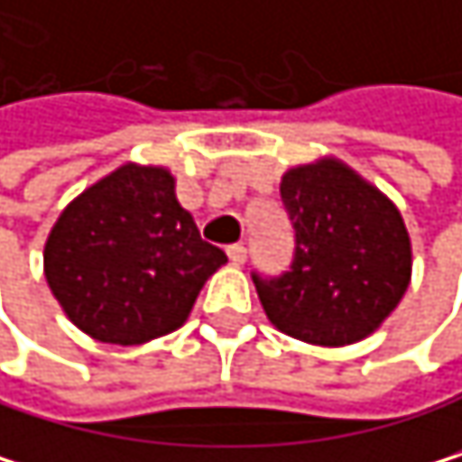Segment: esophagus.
Returning <instances> with one entry per match:
<instances>
[{"label": "esophagus", "mask_w": 462, "mask_h": 462, "mask_svg": "<svg viewBox=\"0 0 462 462\" xmlns=\"http://www.w3.org/2000/svg\"><path fill=\"white\" fill-rule=\"evenodd\" d=\"M228 259H231V264H245V259H247V247L245 245H231L228 247Z\"/></svg>", "instance_id": "obj_1"}]
</instances>
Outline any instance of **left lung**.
Here are the masks:
<instances>
[{
    "label": "left lung",
    "instance_id": "1",
    "mask_svg": "<svg viewBox=\"0 0 462 462\" xmlns=\"http://www.w3.org/2000/svg\"><path fill=\"white\" fill-rule=\"evenodd\" d=\"M281 200L294 259L281 278L253 273L267 319L319 347L366 338L411 283L413 253L400 209L336 156L289 168Z\"/></svg>",
    "mask_w": 462,
    "mask_h": 462
}]
</instances>
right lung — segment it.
I'll return each instance as SVG.
<instances>
[{"label":"right lung","instance_id":"obj_1","mask_svg":"<svg viewBox=\"0 0 462 462\" xmlns=\"http://www.w3.org/2000/svg\"><path fill=\"white\" fill-rule=\"evenodd\" d=\"M226 262L179 203L173 173L137 162L68 203L43 247V273L65 317L121 347L181 328Z\"/></svg>","mask_w":462,"mask_h":462}]
</instances>
